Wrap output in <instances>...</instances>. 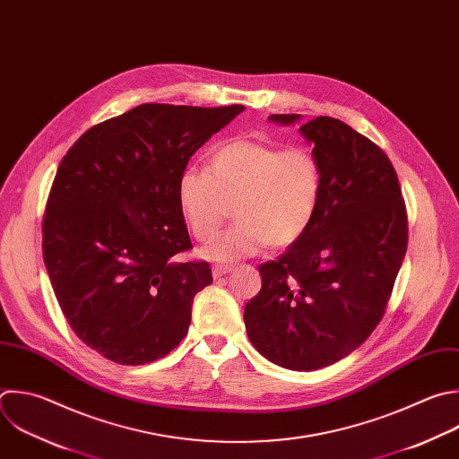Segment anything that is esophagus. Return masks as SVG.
<instances>
[{"label":"esophagus","instance_id":"1","mask_svg":"<svg viewBox=\"0 0 459 459\" xmlns=\"http://www.w3.org/2000/svg\"><path fill=\"white\" fill-rule=\"evenodd\" d=\"M229 272H232V266L216 264V266L212 268V277H214V279H220V277H223V275H225V273H229Z\"/></svg>","mask_w":459,"mask_h":459}]
</instances>
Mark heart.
<instances>
[{"mask_svg":"<svg viewBox=\"0 0 459 459\" xmlns=\"http://www.w3.org/2000/svg\"><path fill=\"white\" fill-rule=\"evenodd\" d=\"M178 207L198 241H211L234 207L238 225L204 255L236 261L270 243L293 245L319 211L323 169L312 151L281 147L257 138H236L216 147L209 168H187L178 178Z\"/></svg>","mask_w":459,"mask_h":459,"instance_id":"heart-1","label":"heart"}]
</instances>
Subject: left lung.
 <instances>
[{"label": "left lung", "instance_id": "obj_1", "mask_svg": "<svg viewBox=\"0 0 459 459\" xmlns=\"http://www.w3.org/2000/svg\"><path fill=\"white\" fill-rule=\"evenodd\" d=\"M295 124L300 115H270ZM323 169L319 211L300 239L259 266L245 307L252 346L270 362L316 371L355 351L384 317L407 250V212L385 152L339 118L299 127Z\"/></svg>", "mask_w": 459, "mask_h": 459}]
</instances>
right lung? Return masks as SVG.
Segmentation results:
<instances>
[{"instance_id":"right-lung-1","label":"right lung","mask_w":459,"mask_h":459,"mask_svg":"<svg viewBox=\"0 0 459 459\" xmlns=\"http://www.w3.org/2000/svg\"><path fill=\"white\" fill-rule=\"evenodd\" d=\"M243 109L140 104L90 127L61 160L43 259L68 325L108 360L155 362L187 335L212 273L205 261H173L193 247L178 178Z\"/></svg>"}]
</instances>
